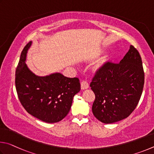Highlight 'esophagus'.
<instances>
[{"label":"esophagus","mask_w":154,"mask_h":154,"mask_svg":"<svg viewBox=\"0 0 154 154\" xmlns=\"http://www.w3.org/2000/svg\"><path fill=\"white\" fill-rule=\"evenodd\" d=\"M80 85H81V89L82 90L87 89V88L89 87V85H88V83L87 81H85V80L82 81L81 82V84H80Z\"/></svg>","instance_id":"obj_1"}]
</instances>
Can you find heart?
<instances>
[{"label":"heart","mask_w":154,"mask_h":154,"mask_svg":"<svg viewBox=\"0 0 154 154\" xmlns=\"http://www.w3.org/2000/svg\"><path fill=\"white\" fill-rule=\"evenodd\" d=\"M104 62H105V60H102L101 61L99 62V63H98V64L97 65V66H96L95 68H99V67H101V66H102V65H103V63H104Z\"/></svg>","instance_id":"obj_1"}]
</instances>
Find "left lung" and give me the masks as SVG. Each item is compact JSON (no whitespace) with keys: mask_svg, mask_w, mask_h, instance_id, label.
<instances>
[{"mask_svg":"<svg viewBox=\"0 0 154 154\" xmlns=\"http://www.w3.org/2000/svg\"><path fill=\"white\" fill-rule=\"evenodd\" d=\"M144 82L141 57L131 45L119 63L106 62L93 77L90 85L95 95L93 115L105 124L127 118L139 103Z\"/></svg>","mask_w":154,"mask_h":154,"instance_id":"8db88e82","label":"left lung"}]
</instances>
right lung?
I'll use <instances>...</instances> for the list:
<instances>
[{
    "instance_id": "add662e5",
    "label": "right lung",
    "mask_w": 154,
    "mask_h": 154,
    "mask_svg": "<svg viewBox=\"0 0 154 154\" xmlns=\"http://www.w3.org/2000/svg\"><path fill=\"white\" fill-rule=\"evenodd\" d=\"M32 42L21 53L15 71V87L18 98L27 112L45 122L55 123L66 116L74 96L80 90L78 78H67L60 73L38 76L26 64Z\"/></svg>"
}]
</instances>
